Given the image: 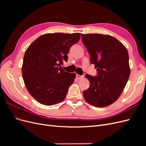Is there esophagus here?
<instances>
[{"mask_svg":"<svg viewBox=\"0 0 146 146\" xmlns=\"http://www.w3.org/2000/svg\"><path fill=\"white\" fill-rule=\"evenodd\" d=\"M83 77V76H80V75H78V74L76 75V78L78 79V80H79V79L82 78Z\"/></svg>","mask_w":146,"mask_h":146,"instance_id":"obj_1","label":"esophagus"}]
</instances>
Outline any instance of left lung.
<instances>
[{
    "instance_id": "left-lung-1",
    "label": "left lung",
    "mask_w": 146,
    "mask_h": 146,
    "mask_svg": "<svg viewBox=\"0 0 146 146\" xmlns=\"http://www.w3.org/2000/svg\"><path fill=\"white\" fill-rule=\"evenodd\" d=\"M82 41L95 65L97 76L86 74L88 89L84 99L96 107H105L116 102L121 94L130 74L126 47L116 38L108 35L82 34Z\"/></svg>"
}]
</instances>
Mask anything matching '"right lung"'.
<instances>
[{"mask_svg": "<svg viewBox=\"0 0 146 146\" xmlns=\"http://www.w3.org/2000/svg\"><path fill=\"white\" fill-rule=\"evenodd\" d=\"M81 33H63L42 35L26 50L22 72L27 90L42 105L50 106L62 102L76 74L61 68L68 61L70 47L79 41Z\"/></svg>", "mask_w": 146, "mask_h": 146, "instance_id": "add662e5", "label": "right lung"}]
</instances>
